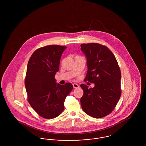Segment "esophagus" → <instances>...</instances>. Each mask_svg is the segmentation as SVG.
<instances>
[{
	"mask_svg": "<svg viewBox=\"0 0 146 146\" xmlns=\"http://www.w3.org/2000/svg\"><path fill=\"white\" fill-rule=\"evenodd\" d=\"M73 88H74V89H76V88H79V85L76 83L73 84Z\"/></svg>",
	"mask_w": 146,
	"mask_h": 146,
	"instance_id": "34e87169",
	"label": "esophagus"
}]
</instances>
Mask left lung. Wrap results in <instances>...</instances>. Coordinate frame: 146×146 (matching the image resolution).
Returning a JSON list of instances; mask_svg holds the SVG:
<instances>
[{
	"instance_id": "8db88e82",
	"label": "left lung",
	"mask_w": 146,
	"mask_h": 146,
	"mask_svg": "<svg viewBox=\"0 0 146 146\" xmlns=\"http://www.w3.org/2000/svg\"><path fill=\"white\" fill-rule=\"evenodd\" d=\"M81 51L86 58V81L94 88L82 84L80 103L85 113L93 118H103L114 109L121 96V72L117 61L107 47L97 43L83 44Z\"/></svg>"
}]
</instances>
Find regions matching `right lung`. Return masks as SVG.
Returning <instances> with one entry per match:
<instances>
[{
	"label": "right lung",
	"mask_w": 146,
	"mask_h": 146,
	"mask_svg": "<svg viewBox=\"0 0 146 146\" xmlns=\"http://www.w3.org/2000/svg\"><path fill=\"white\" fill-rule=\"evenodd\" d=\"M66 46L51 45L35 50L28 61L25 84L29 104L39 115L56 118L64 110L65 98L73 89L56 83L61 57Z\"/></svg>",
	"instance_id": "obj_1"
}]
</instances>
